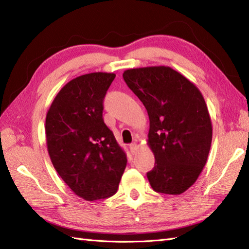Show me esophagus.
I'll return each mask as SVG.
<instances>
[{
    "label": "esophagus",
    "instance_id": "34e87169",
    "mask_svg": "<svg viewBox=\"0 0 249 249\" xmlns=\"http://www.w3.org/2000/svg\"><path fill=\"white\" fill-rule=\"evenodd\" d=\"M129 149H130V152H131V154H136L137 153V151H138V144L137 143H131L130 145H129Z\"/></svg>",
    "mask_w": 249,
    "mask_h": 249
}]
</instances>
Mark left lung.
Instances as JSON below:
<instances>
[{
    "instance_id": "obj_1",
    "label": "left lung",
    "mask_w": 249,
    "mask_h": 249,
    "mask_svg": "<svg viewBox=\"0 0 249 249\" xmlns=\"http://www.w3.org/2000/svg\"><path fill=\"white\" fill-rule=\"evenodd\" d=\"M123 78L149 114L147 145L155 166L146 176L152 188L183 194L202 172L212 143V122L202 94L169 66L130 68Z\"/></svg>"
}]
</instances>
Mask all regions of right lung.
I'll return each instance as SVG.
<instances>
[{
  "mask_svg": "<svg viewBox=\"0 0 249 249\" xmlns=\"http://www.w3.org/2000/svg\"><path fill=\"white\" fill-rule=\"evenodd\" d=\"M113 72L72 79L56 94L46 115L52 165L73 194L87 201L116 193L127 157L103 120V102Z\"/></svg>",
  "mask_w": 249,
  "mask_h": 249,
  "instance_id": "add662e5",
  "label": "right lung"
}]
</instances>
